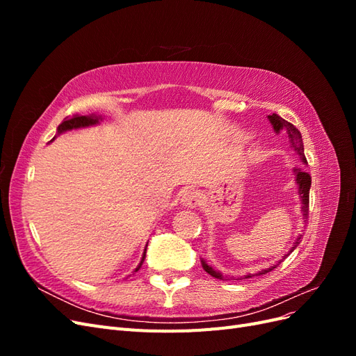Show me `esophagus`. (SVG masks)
<instances>
[{
	"label": "esophagus",
	"instance_id": "esophagus-1",
	"mask_svg": "<svg viewBox=\"0 0 356 356\" xmlns=\"http://www.w3.org/2000/svg\"><path fill=\"white\" fill-rule=\"evenodd\" d=\"M181 203L184 204L187 208H196L197 204L200 203V196L199 193L195 190H187L184 195L181 197Z\"/></svg>",
	"mask_w": 356,
	"mask_h": 356
}]
</instances>
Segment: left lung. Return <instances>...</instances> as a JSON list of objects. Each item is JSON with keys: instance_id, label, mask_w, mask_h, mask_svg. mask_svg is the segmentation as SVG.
I'll use <instances>...</instances> for the list:
<instances>
[{"instance_id": "left-lung-1", "label": "left lung", "mask_w": 356, "mask_h": 356, "mask_svg": "<svg viewBox=\"0 0 356 356\" xmlns=\"http://www.w3.org/2000/svg\"><path fill=\"white\" fill-rule=\"evenodd\" d=\"M268 122L272 123V126H273L276 134H279V131H282V129H285L286 134H288V138H289L291 147H293L294 152L300 156L301 161H303L305 165H307V160H306V156H305V148H303V139H301V134H300L298 129H297L294 124H291L289 122L284 120V118H282L281 115H277V114L268 115ZM294 175H296V181H297V184H298V195H300V199H301V211H303L305 224H307V218H309V191H310V186H312V178H310V175L307 174V172H306L305 169H301V168H296V169H294ZM301 239H303V234L298 236L296 243H294L293 248H291V250H289V252L285 254V255L282 257V260H279V263L284 261L285 258L296 250V248L298 246V243L301 242ZM279 263H277V264H279ZM277 264H273L270 268H264V270H260V272L254 273V275H245V279H246V277H252V276L266 275L267 272H270V270H273V268H276ZM202 267H203L204 272L209 273V275L213 276L215 279H221V281H230V279H225V276H224L221 272L215 270V268H212L211 266H208L207 261H204V260H202ZM233 281H234V277H233ZM236 281H238V279H236Z\"/></svg>"}]
</instances>
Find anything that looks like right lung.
Returning a JSON list of instances; mask_svg holds the SVG:
<instances>
[{"label": "right lung", "mask_w": 356, "mask_h": 356, "mask_svg": "<svg viewBox=\"0 0 356 356\" xmlns=\"http://www.w3.org/2000/svg\"><path fill=\"white\" fill-rule=\"evenodd\" d=\"M101 120V115H72L71 118H67V120H63L59 126H58V134H63L67 131H71V129H79V127H88V126H93V124H98ZM145 252H147V246L144 250L143 258H141V263L138 264V267L135 268V272H138L139 268H141L143 263H144V258H145Z\"/></svg>", "instance_id": "1"}]
</instances>
